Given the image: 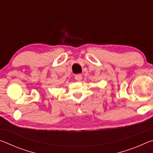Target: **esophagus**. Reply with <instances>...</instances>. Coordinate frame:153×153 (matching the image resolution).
<instances>
[{
    "instance_id": "esophagus-1",
    "label": "esophagus",
    "mask_w": 153,
    "mask_h": 153,
    "mask_svg": "<svg viewBox=\"0 0 153 153\" xmlns=\"http://www.w3.org/2000/svg\"><path fill=\"white\" fill-rule=\"evenodd\" d=\"M75 79L77 81H81L82 79V76L81 74H77L75 76Z\"/></svg>"
}]
</instances>
